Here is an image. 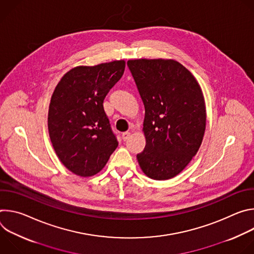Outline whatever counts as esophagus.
I'll return each mask as SVG.
<instances>
[{
	"label": "esophagus",
	"instance_id": "esophagus-1",
	"mask_svg": "<svg viewBox=\"0 0 254 254\" xmlns=\"http://www.w3.org/2000/svg\"><path fill=\"white\" fill-rule=\"evenodd\" d=\"M129 136H130V132H129V131H125V132H123V134H122V137H123L124 140H127Z\"/></svg>",
	"mask_w": 254,
	"mask_h": 254
}]
</instances>
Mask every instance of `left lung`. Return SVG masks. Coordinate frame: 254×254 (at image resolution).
I'll use <instances>...</instances> for the list:
<instances>
[{
  "mask_svg": "<svg viewBox=\"0 0 254 254\" xmlns=\"http://www.w3.org/2000/svg\"><path fill=\"white\" fill-rule=\"evenodd\" d=\"M127 66L144 105L141 171L162 181L176 177L197 154L206 128L202 89L191 72L173 59H133Z\"/></svg>",
  "mask_w": 254,
  "mask_h": 254,
  "instance_id": "left-lung-1",
  "label": "left lung"
}]
</instances>
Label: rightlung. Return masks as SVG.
Returning <instances> with one entry per match:
<instances>
[{
  "label": "right lung",
  "mask_w": 254,
  "mask_h": 254,
  "mask_svg": "<svg viewBox=\"0 0 254 254\" xmlns=\"http://www.w3.org/2000/svg\"><path fill=\"white\" fill-rule=\"evenodd\" d=\"M125 60L76 66L62 76L51 96L48 131L61 163L73 174L100 172L119 146L103 100L125 72Z\"/></svg>",
  "instance_id": "1"
}]
</instances>
